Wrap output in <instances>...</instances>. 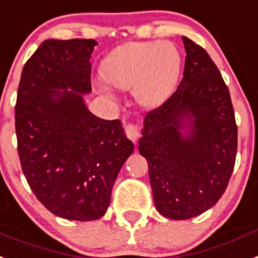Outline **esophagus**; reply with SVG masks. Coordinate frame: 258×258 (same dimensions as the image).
<instances>
[{"label": "esophagus", "mask_w": 258, "mask_h": 258, "mask_svg": "<svg viewBox=\"0 0 258 258\" xmlns=\"http://www.w3.org/2000/svg\"><path fill=\"white\" fill-rule=\"evenodd\" d=\"M125 130V135L130 140H133V142H136V140L139 139L140 136V131H139V127L134 123H127L124 127Z\"/></svg>", "instance_id": "34e87169"}]
</instances>
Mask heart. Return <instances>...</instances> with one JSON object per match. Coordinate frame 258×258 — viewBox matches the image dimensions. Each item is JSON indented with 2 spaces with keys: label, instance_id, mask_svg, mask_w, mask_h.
<instances>
[{
  "label": "heart",
  "instance_id": "heart-1",
  "mask_svg": "<svg viewBox=\"0 0 258 258\" xmlns=\"http://www.w3.org/2000/svg\"><path fill=\"white\" fill-rule=\"evenodd\" d=\"M181 71L178 49L168 42H134L106 56L101 75L107 84L128 90L140 103H161L176 86Z\"/></svg>",
  "mask_w": 258,
  "mask_h": 258
}]
</instances>
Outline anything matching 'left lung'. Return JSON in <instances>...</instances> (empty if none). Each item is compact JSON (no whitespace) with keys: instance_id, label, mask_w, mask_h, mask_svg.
<instances>
[{"instance_id":"1","label":"left lung","mask_w":258,"mask_h":258,"mask_svg":"<svg viewBox=\"0 0 258 258\" xmlns=\"http://www.w3.org/2000/svg\"><path fill=\"white\" fill-rule=\"evenodd\" d=\"M182 40V80L165 102L147 112L139 140L156 209L173 220L201 215L219 201L237 151V125L226 82L201 45L186 36Z\"/></svg>"}]
</instances>
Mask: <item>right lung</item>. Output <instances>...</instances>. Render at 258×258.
I'll return each instance as SVG.
<instances>
[{
    "instance_id": "right-lung-1",
    "label": "right lung",
    "mask_w": 258,
    "mask_h": 258,
    "mask_svg": "<svg viewBox=\"0 0 258 258\" xmlns=\"http://www.w3.org/2000/svg\"><path fill=\"white\" fill-rule=\"evenodd\" d=\"M96 44L44 40L23 67L15 103L18 155L30 187L52 214L81 222L105 215L134 151L120 120L93 115L82 99L92 92Z\"/></svg>"
}]
</instances>
